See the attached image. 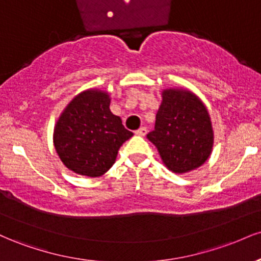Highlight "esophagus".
Returning a JSON list of instances; mask_svg holds the SVG:
<instances>
[{
    "label": "esophagus",
    "instance_id": "34e87169",
    "mask_svg": "<svg viewBox=\"0 0 261 261\" xmlns=\"http://www.w3.org/2000/svg\"><path fill=\"white\" fill-rule=\"evenodd\" d=\"M135 134H136V135H139V136H145V135L147 134V127H146V126H142V127H140L139 130H136V131H135Z\"/></svg>",
    "mask_w": 261,
    "mask_h": 261
}]
</instances>
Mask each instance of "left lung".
Returning <instances> with one entry per match:
<instances>
[{
	"label": "left lung",
	"mask_w": 261,
	"mask_h": 261,
	"mask_svg": "<svg viewBox=\"0 0 261 261\" xmlns=\"http://www.w3.org/2000/svg\"><path fill=\"white\" fill-rule=\"evenodd\" d=\"M147 139L172 172L195 169L207 160L214 145L207 110L193 93L167 89Z\"/></svg>",
	"instance_id": "left-lung-1"
}]
</instances>
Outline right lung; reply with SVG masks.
<instances>
[{"mask_svg": "<svg viewBox=\"0 0 261 261\" xmlns=\"http://www.w3.org/2000/svg\"><path fill=\"white\" fill-rule=\"evenodd\" d=\"M106 92L86 91L73 98L60 116L54 133V145L68 169L87 176L108 172L119 148L133 136L121 119L109 109Z\"/></svg>", "mask_w": 261, "mask_h": 261, "instance_id": "add662e5", "label": "right lung"}]
</instances>
